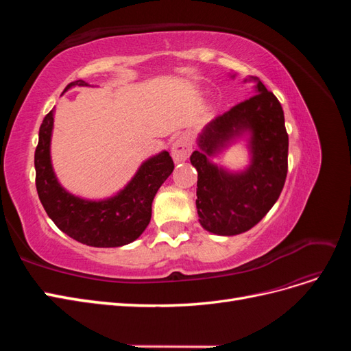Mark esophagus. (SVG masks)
Returning a JSON list of instances; mask_svg holds the SVG:
<instances>
[{
    "mask_svg": "<svg viewBox=\"0 0 351 351\" xmlns=\"http://www.w3.org/2000/svg\"><path fill=\"white\" fill-rule=\"evenodd\" d=\"M190 152H192V145H190L187 137L182 136L174 141V143L171 146V155H173V159L176 162L186 161Z\"/></svg>",
    "mask_w": 351,
    "mask_h": 351,
    "instance_id": "1",
    "label": "esophagus"
}]
</instances>
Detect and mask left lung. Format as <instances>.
Returning <instances> with one entry per match:
<instances>
[{
    "label": "left lung",
    "mask_w": 351,
    "mask_h": 351,
    "mask_svg": "<svg viewBox=\"0 0 351 351\" xmlns=\"http://www.w3.org/2000/svg\"><path fill=\"white\" fill-rule=\"evenodd\" d=\"M258 93L212 120L202 133L190 162L197 169L196 208L204 228L219 236L250 230L278 200L289 171V134L280 101L262 82ZM243 130L254 133L251 168L227 175L206 156Z\"/></svg>",
    "instance_id": "left-lung-1"
}]
</instances>
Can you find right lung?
<instances>
[{"label":"right lung","mask_w":351,"mask_h":351,"mask_svg":"<svg viewBox=\"0 0 351 351\" xmlns=\"http://www.w3.org/2000/svg\"><path fill=\"white\" fill-rule=\"evenodd\" d=\"M88 86L84 80L67 84ZM54 123L51 110L39 127L35 151L36 190L42 206L54 224L67 236L93 247H119L134 241L147 227L158 189L173 173L174 162L168 152L159 154L139 168L127 187L108 200L90 202L67 193L54 176L49 159V141Z\"/></svg>","instance_id":"right-lung-1"}]
</instances>
